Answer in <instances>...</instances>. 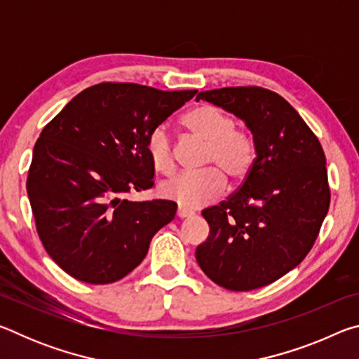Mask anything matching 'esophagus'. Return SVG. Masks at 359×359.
Returning a JSON list of instances; mask_svg holds the SVG:
<instances>
[{
  "mask_svg": "<svg viewBox=\"0 0 359 359\" xmlns=\"http://www.w3.org/2000/svg\"><path fill=\"white\" fill-rule=\"evenodd\" d=\"M193 215H194L193 210H188V209H184V208L177 209V217L179 218H188V217H193Z\"/></svg>",
  "mask_w": 359,
  "mask_h": 359,
  "instance_id": "esophagus-1",
  "label": "esophagus"
}]
</instances>
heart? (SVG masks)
<instances>
[{
  "label": "heart",
  "mask_w": 359,
  "mask_h": 359,
  "mask_svg": "<svg viewBox=\"0 0 359 359\" xmlns=\"http://www.w3.org/2000/svg\"><path fill=\"white\" fill-rule=\"evenodd\" d=\"M182 125L194 137L208 144L203 172L179 174L163 182L160 193L179 208L198 209L217 199L224 190L226 179L241 182L250 172L255 161V142L247 131L236 128L233 115L214 104H201L182 117ZM149 160L158 172L174 171V149L166 126L158 125L145 141Z\"/></svg>",
  "instance_id": "1"
}]
</instances>
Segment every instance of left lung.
I'll return each mask as SVG.
<instances>
[{"label": "left lung", "instance_id": "left-lung-1", "mask_svg": "<svg viewBox=\"0 0 359 359\" xmlns=\"http://www.w3.org/2000/svg\"><path fill=\"white\" fill-rule=\"evenodd\" d=\"M252 131L255 158L239 190L203 210L210 226L196 261L212 282L250 291L276 282L311 252L330 209L326 158L294 107L263 87L201 92Z\"/></svg>", "mask_w": 359, "mask_h": 359}]
</instances>
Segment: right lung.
Returning a JSON list of instances; mask_svg holds the SVG:
<instances>
[{"instance_id": "add662e5", "label": "right lung", "mask_w": 359, "mask_h": 359, "mask_svg": "<svg viewBox=\"0 0 359 359\" xmlns=\"http://www.w3.org/2000/svg\"><path fill=\"white\" fill-rule=\"evenodd\" d=\"M196 92L102 82L44 126L27 191L42 245L71 277L93 285L120 280L141 264L156 231L174 220V201L123 196L154 187L149 133Z\"/></svg>"}]
</instances>
